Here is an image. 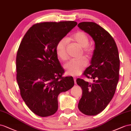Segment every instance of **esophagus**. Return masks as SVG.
<instances>
[{"instance_id":"obj_1","label":"esophagus","mask_w":131,"mask_h":131,"mask_svg":"<svg viewBox=\"0 0 131 131\" xmlns=\"http://www.w3.org/2000/svg\"><path fill=\"white\" fill-rule=\"evenodd\" d=\"M73 79H74V83L76 84V78L75 77H73Z\"/></svg>"}]
</instances>
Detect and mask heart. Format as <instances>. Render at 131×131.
Segmentation results:
<instances>
[{
  "instance_id": "obj_1",
  "label": "heart",
  "mask_w": 131,
  "mask_h": 131,
  "mask_svg": "<svg viewBox=\"0 0 131 131\" xmlns=\"http://www.w3.org/2000/svg\"><path fill=\"white\" fill-rule=\"evenodd\" d=\"M72 42L82 48V53L85 57L89 58L91 54V48L88 46L89 39L88 35L84 32L78 31L69 38ZM68 42L66 38H62L56 45L55 52L58 57L62 61H65L68 58L67 51ZM87 65L86 59L82 58L76 60H71L64 65L66 73L71 76H77L80 74Z\"/></svg>"
}]
</instances>
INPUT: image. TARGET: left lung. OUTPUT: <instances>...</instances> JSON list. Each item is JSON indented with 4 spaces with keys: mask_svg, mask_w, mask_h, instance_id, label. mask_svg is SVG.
<instances>
[{
    "mask_svg": "<svg viewBox=\"0 0 131 131\" xmlns=\"http://www.w3.org/2000/svg\"><path fill=\"white\" fill-rule=\"evenodd\" d=\"M78 27L90 35L95 42L91 65L83 73L94 82L77 79V84L83 91L78 107L83 114L94 116L105 109L114 95L119 80L118 51L114 38L99 25L82 22Z\"/></svg>",
    "mask_w": 131,
    "mask_h": 131,
    "instance_id": "obj_1",
    "label": "left lung"
}]
</instances>
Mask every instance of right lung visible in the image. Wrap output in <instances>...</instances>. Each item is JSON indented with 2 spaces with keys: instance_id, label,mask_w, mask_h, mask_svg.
Here are the masks:
<instances>
[{
  "instance_id": "right-lung-1",
  "label": "right lung",
  "mask_w": 131,
  "mask_h": 131,
  "mask_svg": "<svg viewBox=\"0 0 131 131\" xmlns=\"http://www.w3.org/2000/svg\"><path fill=\"white\" fill-rule=\"evenodd\" d=\"M75 21L47 22L33 25L26 32L16 56V80L20 94L33 113L41 117L54 114L58 96L74 85L55 52L57 43L75 27Z\"/></svg>"
}]
</instances>
